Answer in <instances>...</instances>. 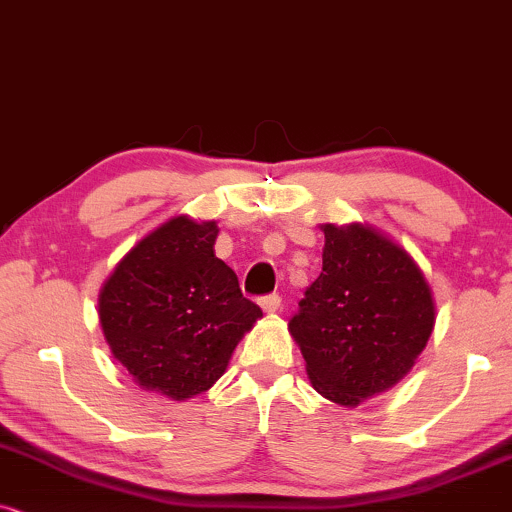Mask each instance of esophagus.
I'll return each instance as SVG.
<instances>
[{"mask_svg":"<svg viewBox=\"0 0 512 512\" xmlns=\"http://www.w3.org/2000/svg\"><path fill=\"white\" fill-rule=\"evenodd\" d=\"M258 304H261V308L266 313H275L277 308H280V304H282V299L277 294H268V296H263L261 301H258Z\"/></svg>","mask_w":512,"mask_h":512,"instance_id":"esophagus-1","label":"esophagus"}]
</instances>
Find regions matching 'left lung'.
I'll return each mask as SVG.
<instances>
[{
    "mask_svg": "<svg viewBox=\"0 0 512 512\" xmlns=\"http://www.w3.org/2000/svg\"><path fill=\"white\" fill-rule=\"evenodd\" d=\"M323 273L289 334L313 389L344 408L399 384L432 337L437 306L415 258L372 225H320Z\"/></svg>",
    "mask_w": 512,
    "mask_h": 512,
    "instance_id": "8db88e82",
    "label": "left lung"
}]
</instances>
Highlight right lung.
I'll list each match as a JSON object with an SVG mask.
<instances>
[{
    "label": "right lung",
    "mask_w": 512,
    "mask_h": 512,
    "mask_svg": "<svg viewBox=\"0 0 512 512\" xmlns=\"http://www.w3.org/2000/svg\"><path fill=\"white\" fill-rule=\"evenodd\" d=\"M218 223L173 216L144 235L99 289V325L144 391L187 401L216 384L261 308L216 256Z\"/></svg>",
    "instance_id": "obj_1"
}]
</instances>
